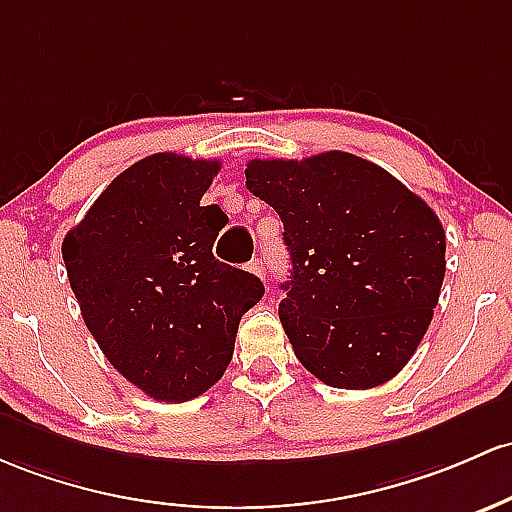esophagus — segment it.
<instances>
[{
  "mask_svg": "<svg viewBox=\"0 0 512 512\" xmlns=\"http://www.w3.org/2000/svg\"><path fill=\"white\" fill-rule=\"evenodd\" d=\"M250 272L257 274V277H260V279H265V274H267L265 262H262V260H252L250 262Z\"/></svg>",
  "mask_w": 512,
  "mask_h": 512,
  "instance_id": "obj_1",
  "label": "esophagus"
}]
</instances>
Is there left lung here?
<instances>
[{
	"mask_svg": "<svg viewBox=\"0 0 512 512\" xmlns=\"http://www.w3.org/2000/svg\"><path fill=\"white\" fill-rule=\"evenodd\" d=\"M245 187L284 223L291 279L279 318L299 362L335 389L393 379L440 299L437 213L384 167L342 150L250 160Z\"/></svg>",
	"mask_w": 512,
	"mask_h": 512,
	"instance_id": "obj_1",
	"label": "left lung"
}]
</instances>
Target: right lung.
Wrapping results in <instances>:
<instances>
[{"instance_id":"1","label":"right lung","mask_w":512,"mask_h":512,"mask_svg":"<svg viewBox=\"0 0 512 512\" xmlns=\"http://www.w3.org/2000/svg\"><path fill=\"white\" fill-rule=\"evenodd\" d=\"M218 160L177 153L123 170L63 240L89 333L133 386L182 403L221 379L240 318L265 294L255 274L213 257L228 223L201 196Z\"/></svg>"}]
</instances>
